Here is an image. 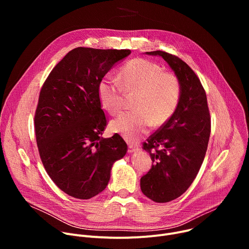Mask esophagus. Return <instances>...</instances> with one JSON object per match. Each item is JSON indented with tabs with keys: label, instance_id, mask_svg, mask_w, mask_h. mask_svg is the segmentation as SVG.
Instances as JSON below:
<instances>
[{
	"label": "esophagus",
	"instance_id": "esophagus-1",
	"mask_svg": "<svg viewBox=\"0 0 249 249\" xmlns=\"http://www.w3.org/2000/svg\"><path fill=\"white\" fill-rule=\"evenodd\" d=\"M138 151H139L138 146H136L134 144H129L128 145V152L129 153H135V152H138Z\"/></svg>",
	"mask_w": 249,
	"mask_h": 249
}]
</instances>
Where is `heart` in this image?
<instances>
[{
    "instance_id": "b5f03b06",
    "label": "heart",
    "mask_w": 249,
    "mask_h": 249,
    "mask_svg": "<svg viewBox=\"0 0 249 249\" xmlns=\"http://www.w3.org/2000/svg\"><path fill=\"white\" fill-rule=\"evenodd\" d=\"M120 84L104 77L98 84L97 93L102 107L110 114L120 112L123 90L137 91L134 107L111 122L113 132L129 142L137 141L150 127L165 124L174 114L181 95V85L175 75L149 60L137 58L127 62L119 71Z\"/></svg>"
}]
</instances>
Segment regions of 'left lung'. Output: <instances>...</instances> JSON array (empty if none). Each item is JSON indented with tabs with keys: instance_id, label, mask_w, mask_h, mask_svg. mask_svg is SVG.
Here are the masks:
<instances>
[{
	"instance_id": "left-lung-1",
	"label": "left lung",
	"mask_w": 249,
	"mask_h": 249,
	"mask_svg": "<svg viewBox=\"0 0 249 249\" xmlns=\"http://www.w3.org/2000/svg\"><path fill=\"white\" fill-rule=\"evenodd\" d=\"M146 54L161 57L181 85L174 114L144 143L154 164L141 178V190L157 203H166L181 196L198 174L209 143L211 119L206 92L193 70L163 51Z\"/></svg>"
}]
</instances>
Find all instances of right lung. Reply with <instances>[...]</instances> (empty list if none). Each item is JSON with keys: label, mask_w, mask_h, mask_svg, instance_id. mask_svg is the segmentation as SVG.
Here are the masks:
<instances>
[{"label": "right lung", "mask_w": 249, "mask_h": 249, "mask_svg": "<svg viewBox=\"0 0 249 249\" xmlns=\"http://www.w3.org/2000/svg\"><path fill=\"white\" fill-rule=\"evenodd\" d=\"M129 49L71 50L51 71L34 117L42 163L54 183L78 199L102 192L113 163L127 152L118 135L103 139L106 118L98 98L101 79Z\"/></svg>", "instance_id": "obj_1"}]
</instances>
